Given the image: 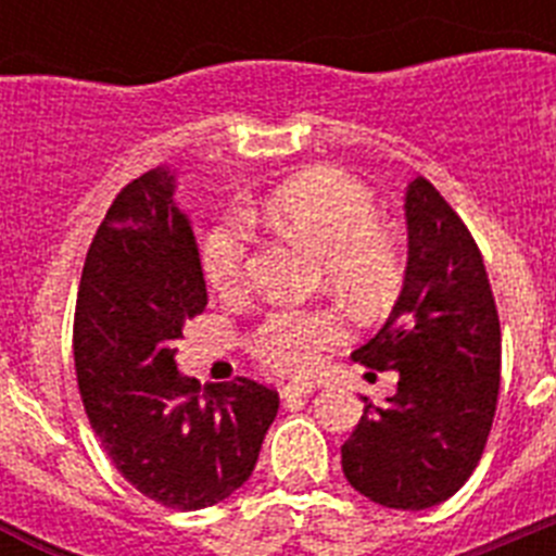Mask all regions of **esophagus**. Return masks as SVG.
<instances>
[{
	"instance_id": "1",
	"label": "esophagus",
	"mask_w": 556,
	"mask_h": 556,
	"mask_svg": "<svg viewBox=\"0 0 556 556\" xmlns=\"http://www.w3.org/2000/svg\"><path fill=\"white\" fill-rule=\"evenodd\" d=\"M314 392V384H306V381H289V384H283L281 395L287 397V401H292V397H306Z\"/></svg>"
}]
</instances>
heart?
Returning <instances> with one entry per match:
<instances>
[{"mask_svg":"<svg viewBox=\"0 0 556 556\" xmlns=\"http://www.w3.org/2000/svg\"><path fill=\"white\" fill-rule=\"evenodd\" d=\"M250 217L320 250L326 281L362 312H378L395 301L406 269L404 242L378 223L376 194L345 172L317 169L287 180L258 200ZM253 244V223L228 211L200 248L205 281L219 294H242L250 287ZM342 339L345 326L333 308H273L250 328L248 345L273 370L303 372Z\"/></svg>","mask_w":556,"mask_h":556,"instance_id":"1","label":"heart"}]
</instances>
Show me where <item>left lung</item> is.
Wrapping results in <instances>:
<instances>
[{"label": "left lung", "instance_id": "8db88e82", "mask_svg": "<svg viewBox=\"0 0 556 556\" xmlns=\"http://www.w3.org/2000/svg\"><path fill=\"white\" fill-rule=\"evenodd\" d=\"M409 264L401 298L376 337L353 351L397 370L387 404L342 445L351 488L390 509L448 501L479 465L501 390V323L484 258L468 225L426 178L406 191Z\"/></svg>", "mask_w": 556, "mask_h": 556}]
</instances>
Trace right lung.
Returning <instances> with one entry per match:
<instances>
[{
  "label": "right lung",
  "instance_id": "right-lung-1",
  "mask_svg": "<svg viewBox=\"0 0 556 556\" xmlns=\"http://www.w3.org/2000/svg\"><path fill=\"white\" fill-rule=\"evenodd\" d=\"M203 267L172 175L116 194L86 253L75 306V372L88 424L122 476L172 509H203L250 479L278 392L253 378L200 387L175 365L203 314Z\"/></svg>",
  "mask_w": 556,
  "mask_h": 556
}]
</instances>
